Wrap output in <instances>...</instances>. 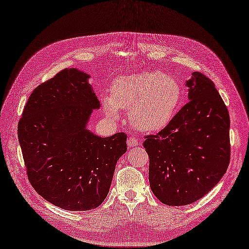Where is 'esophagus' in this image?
<instances>
[{"label": "esophagus", "instance_id": "34e87169", "mask_svg": "<svg viewBox=\"0 0 249 249\" xmlns=\"http://www.w3.org/2000/svg\"><path fill=\"white\" fill-rule=\"evenodd\" d=\"M127 145H128V147H135V146L139 145V140L136 137H129L127 140Z\"/></svg>", "mask_w": 249, "mask_h": 249}]
</instances>
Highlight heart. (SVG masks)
Segmentation results:
<instances>
[{"mask_svg":"<svg viewBox=\"0 0 249 249\" xmlns=\"http://www.w3.org/2000/svg\"><path fill=\"white\" fill-rule=\"evenodd\" d=\"M182 88L174 78L162 71H144L114 80L110 97L103 99L108 116L117 119L120 109H129V119L138 130L163 129L179 108Z\"/></svg>","mask_w":249,"mask_h":249,"instance_id":"heart-1","label":"heart"}]
</instances>
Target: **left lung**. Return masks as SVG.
Here are the masks:
<instances>
[{"mask_svg":"<svg viewBox=\"0 0 249 249\" xmlns=\"http://www.w3.org/2000/svg\"><path fill=\"white\" fill-rule=\"evenodd\" d=\"M189 102L157 135L145 136L152 193L169 206L208 194L231 160L229 113L213 82L201 72L186 81Z\"/></svg>","mask_w":249,"mask_h":249,"instance_id":"8db88e82","label":"left lung"}]
</instances>
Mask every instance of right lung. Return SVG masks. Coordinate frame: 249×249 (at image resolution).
<instances>
[{
  "mask_svg": "<svg viewBox=\"0 0 249 249\" xmlns=\"http://www.w3.org/2000/svg\"><path fill=\"white\" fill-rule=\"evenodd\" d=\"M89 74L65 68L30 94L18 137L31 185L46 201L70 212L100 206L116 164L127 150L124 132L101 138L86 128L100 101Z\"/></svg>",
  "mask_w": 249,
  "mask_h": 249,
  "instance_id": "right-lung-1",
  "label": "right lung"
}]
</instances>
